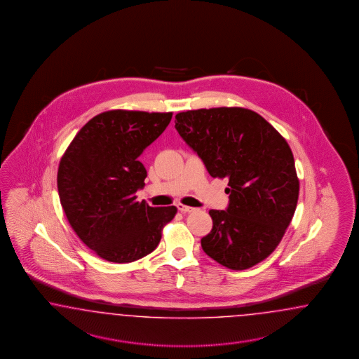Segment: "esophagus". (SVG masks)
<instances>
[{"mask_svg": "<svg viewBox=\"0 0 359 359\" xmlns=\"http://www.w3.org/2000/svg\"><path fill=\"white\" fill-rule=\"evenodd\" d=\"M176 207L179 209V212H182V213H188V212H194L195 210V208L187 207V205H183V204H177Z\"/></svg>", "mask_w": 359, "mask_h": 359, "instance_id": "1", "label": "esophagus"}]
</instances>
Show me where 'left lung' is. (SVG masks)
Returning a JSON list of instances; mask_svg holds the SVG:
<instances>
[{
  "mask_svg": "<svg viewBox=\"0 0 359 359\" xmlns=\"http://www.w3.org/2000/svg\"><path fill=\"white\" fill-rule=\"evenodd\" d=\"M175 128L212 177H226L228 208L209 210L201 248L231 270H245L276 249L294 217L299 179L292 151L258 113L243 108L188 110Z\"/></svg>",
  "mask_w": 359,
  "mask_h": 359,
  "instance_id": "1",
  "label": "left lung"
}]
</instances>
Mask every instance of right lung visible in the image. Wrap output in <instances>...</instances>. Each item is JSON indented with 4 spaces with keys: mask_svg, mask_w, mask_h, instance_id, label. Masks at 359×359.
Returning a JSON list of instances; mask_svg holds the SVG:
<instances>
[{
    "mask_svg": "<svg viewBox=\"0 0 359 359\" xmlns=\"http://www.w3.org/2000/svg\"><path fill=\"white\" fill-rule=\"evenodd\" d=\"M172 113L109 110L79 131L57 170V192L69 225L90 250L114 263L156 249L176 208L138 203L147 176L140 156L168 126Z\"/></svg>",
    "mask_w": 359,
    "mask_h": 359,
    "instance_id": "add662e5",
    "label": "right lung"
}]
</instances>
